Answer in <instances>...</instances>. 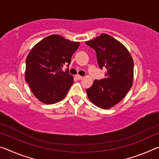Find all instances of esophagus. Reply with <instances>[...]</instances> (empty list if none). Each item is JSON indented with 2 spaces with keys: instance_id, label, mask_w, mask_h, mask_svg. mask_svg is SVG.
<instances>
[{
  "instance_id": "34e87169",
  "label": "esophagus",
  "mask_w": 159,
  "mask_h": 159,
  "mask_svg": "<svg viewBox=\"0 0 159 159\" xmlns=\"http://www.w3.org/2000/svg\"><path fill=\"white\" fill-rule=\"evenodd\" d=\"M76 78L79 80H81L83 79V76H80V75H76Z\"/></svg>"
}]
</instances>
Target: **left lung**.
I'll list each match as a JSON object with an SVG mask.
<instances>
[{
    "label": "left lung",
    "mask_w": 159,
    "mask_h": 159,
    "mask_svg": "<svg viewBox=\"0 0 159 159\" xmlns=\"http://www.w3.org/2000/svg\"><path fill=\"white\" fill-rule=\"evenodd\" d=\"M85 43L95 50L100 69H107L106 77L95 80L86 93L95 105L110 109L125 98L133 85V57L125 45L108 34H102Z\"/></svg>",
    "instance_id": "obj_1"
}]
</instances>
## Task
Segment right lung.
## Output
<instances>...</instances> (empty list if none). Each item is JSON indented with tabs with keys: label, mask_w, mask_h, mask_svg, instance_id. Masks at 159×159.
I'll return each instance as SVG.
<instances>
[{
	"label": "right lung",
	"mask_w": 159,
	"mask_h": 159,
	"mask_svg": "<svg viewBox=\"0 0 159 159\" xmlns=\"http://www.w3.org/2000/svg\"><path fill=\"white\" fill-rule=\"evenodd\" d=\"M80 43L57 34L42 39L32 48L26 59L25 80L34 96L44 104H52L65 98L74 83L64 64L71 63Z\"/></svg>",
	"instance_id": "obj_1"
}]
</instances>
